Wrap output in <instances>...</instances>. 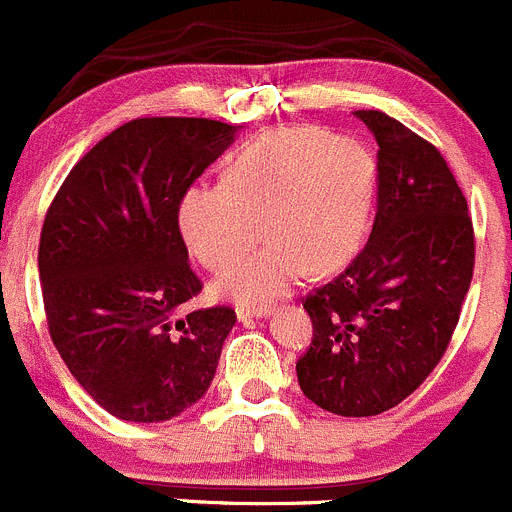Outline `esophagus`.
I'll use <instances>...</instances> for the list:
<instances>
[{
  "label": "esophagus",
  "instance_id": "esophagus-1",
  "mask_svg": "<svg viewBox=\"0 0 512 512\" xmlns=\"http://www.w3.org/2000/svg\"><path fill=\"white\" fill-rule=\"evenodd\" d=\"M270 313V308H247V305H240L237 308V318L240 321H250V318H265Z\"/></svg>",
  "mask_w": 512,
  "mask_h": 512
}]
</instances>
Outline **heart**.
Returning a JSON list of instances; mask_svg holds the SVG:
<instances>
[{"label":"heart","mask_w":512,"mask_h":512,"mask_svg":"<svg viewBox=\"0 0 512 512\" xmlns=\"http://www.w3.org/2000/svg\"><path fill=\"white\" fill-rule=\"evenodd\" d=\"M376 166L351 138L326 128H275L229 159L222 184H197L181 197L179 229L191 255L219 272L257 242L267 245L214 283V293L262 305L305 275L338 270L366 240Z\"/></svg>","instance_id":"heart-1"}]
</instances>
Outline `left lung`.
Masks as SVG:
<instances>
[{
    "label": "left lung",
    "mask_w": 512,
    "mask_h": 512,
    "mask_svg": "<svg viewBox=\"0 0 512 512\" xmlns=\"http://www.w3.org/2000/svg\"><path fill=\"white\" fill-rule=\"evenodd\" d=\"M379 143L376 217L351 265L305 295L313 341L298 384L321 409L374 417L432 374L475 267L467 199L437 148L381 111H356Z\"/></svg>",
    "instance_id": "obj_1"
}]
</instances>
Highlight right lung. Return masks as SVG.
<instances>
[{"mask_svg": "<svg viewBox=\"0 0 512 512\" xmlns=\"http://www.w3.org/2000/svg\"><path fill=\"white\" fill-rule=\"evenodd\" d=\"M209 118H136L95 143L52 199L40 283L52 343L78 384L126 422H166L207 394L232 308L202 290L179 232L194 179L234 141Z\"/></svg>", "mask_w": 512, "mask_h": 512, "instance_id": "add662e5", "label": "right lung"}]
</instances>
